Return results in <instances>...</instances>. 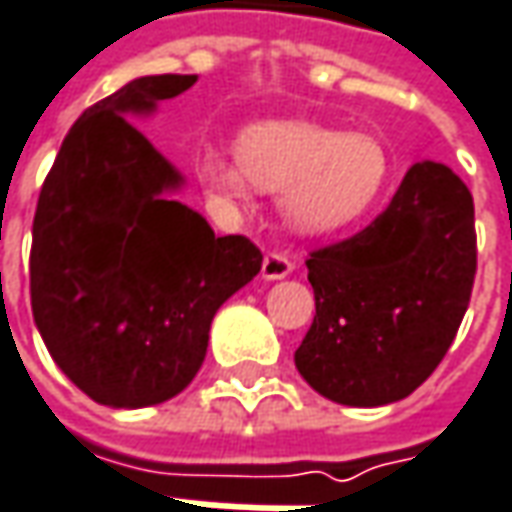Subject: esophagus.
I'll use <instances>...</instances> for the list:
<instances>
[{
	"label": "esophagus",
	"instance_id": "1",
	"mask_svg": "<svg viewBox=\"0 0 512 512\" xmlns=\"http://www.w3.org/2000/svg\"><path fill=\"white\" fill-rule=\"evenodd\" d=\"M293 259L282 253V250H270L265 256V262H262V276L265 279H285L293 273Z\"/></svg>",
	"mask_w": 512,
	"mask_h": 512
}]
</instances>
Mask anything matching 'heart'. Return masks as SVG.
Returning a JSON list of instances; mask_svg holds the SVG:
<instances>
[{"mask_svg":"<svg viewBox=\"0 0 512 512\" xmlns=\"http://www.w3.org/2000/svg\"><path fill=\"white\" fill-rule=\"evenodd\" d=\"M196 176L225 205H245L253 185L282 193V210L296 230L333 233L379 202L390 153L367 133L342 136L313 122H262L242 133L239 159L207 150Z\"/></svg>","mask_w":512,"mask_h":512,"instance_id":"b5f03b06","label":"heart"}]
</instances>
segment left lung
<instances>
[{"label":"left lung","instance_id":"8db88e82","mask_svg":"<svg viewBox=\"0 0 512 512\" xmlns=\"http://www.w3.org/2000/svg\"><path fill=\"white\" fill-rule=\"evenodd\" d=\"M305 265L316 296L296 350L305 382L350 407L399 402L439 367L470 305L473 196L447 165L419 162L370 225Z\"/></svg>","mask_w":512,"mask_h":512}]
</instances>
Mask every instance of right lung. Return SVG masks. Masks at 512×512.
<instances>
[{
	"label": "right lung",
	"mask_w": 512,
	"mask_h": 512,
	"mask_svg": "<svg viewBox=\"0 0 512 512\" xmlns=\"http://www.w3.org/2000/svg\"><path fill=\"white\" fill-rule=\"evenodd\" d=\"M196 76L133 79L68 130L39 193L30 307L62 373L108 407L182 393L205 362L216 310L262 270L247 236H216L170 196L182 176L125 119Z\"/></svg>",
	"instance_id": "obj_1"
}]
</instances>
